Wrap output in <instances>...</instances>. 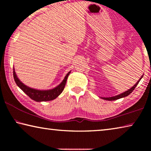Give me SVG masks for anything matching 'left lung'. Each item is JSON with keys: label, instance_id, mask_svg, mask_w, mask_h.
Listing matches in <instances>:
<instances>
[{"label": "left lung", "instance_id": "1", "mask_svg": "<svg viewBox=\"0 0 151 151\" xmlns=\"http://www.w3.org/2000/svg\"><path fill=\"white\" fill-rule=\"evenodd\" d=\"M142 76H143V75H142L141 77L140 78L139 80L137 82V83L135 84V85L133 86H132L131 88H129V90L126 91L125 92H124V93H122L121 94H118V95H116V96H111V97H101V98L104 99V100H106V101H115V100H117V99H121V98H124V97H125V96H127L128 95H129V94H131L132 91H134V89L137 86L138 84H139V83L140 81V79L142 78Z\"/></svg>", "mask_w": 151, "mask_h": 151}]
</instances>
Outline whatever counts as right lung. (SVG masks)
I'll return each instance as SVG.
<instances>
[{
	"mask_svg": "<svg viewBox=\"0 0 151 151\" xmlns=\"http://www.w3.org/2000/svg\"><path fill=\"white\" fill-rule=\"evenodd\" d=\"M70 71H69L65 76L63 81L54 88L49 89V90H38L33 88H30L29 86L25 85L18 78L16 73H15L14 68H13V76L15 83L21 89V90L26 93L30 99L37 102H42V101H52L60 95L63 91L64 88L66 83V80Z\"/></svg>",
	"mask_w": 151,
	"mask_h": 151,
	"instance_id": "right-lung-1",
	"label": "right lung"
}]
</instances>
